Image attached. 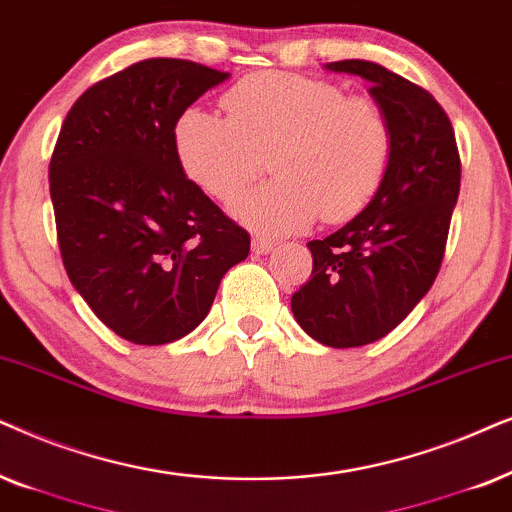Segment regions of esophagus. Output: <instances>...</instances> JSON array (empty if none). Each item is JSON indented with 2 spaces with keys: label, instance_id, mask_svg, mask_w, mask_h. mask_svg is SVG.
I'll return each mask as SVG.
<instances>
[{
  "label": "esophagus",
  "instance_id": "esophagus-1",
  "mask_svg": "<svg viewBox=\"0 0 512 512\" xmlns=\"http://www.w3.org/2000/svg\"><path fill=\"white\" fill-rule=\"evenodd\" d=\"M274 248V241H267V238H252V252H255V255H269Z\"/></svg>",
  "mask_w": 512,
  "mask_h": 512
}]
</instances>
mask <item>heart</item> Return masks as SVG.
Returning a JSON list of instances; mask_svg holds the SVG:
<instances>
[{"mask_svg": "<svg viewBox=\"0 0 512 512\" xmlns=\"http://www.w3.org/2000/svg\"><path fill=\"white\" fill-rule=\"evenodd\" d=\"M222 114L187 107L173 152L194 187L229 203L267 155L275 180L234 203L257 234L283 236L318 220L339 224L370 206L393 156V126L367 95L290 72L250 74L222 95Z\"/></svg>", "mask_w": 512, "mask_h": 512, "instance_id": "obj_1", "label": "heart"}]
</instances>
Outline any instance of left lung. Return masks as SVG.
<instances>
[{
    "label": "left lung",
    "mask_w": 512,
    "mask_h": 512,
    "mask_svg": "<svg viewBox=\"0 0 512 512\" xmlns=\"http://www.w3.org/2000/svg\"><path fill=\"white\" fill-rule=\"evenodd\" d=\"M325 67L370 81L393 126L384 185L349 224L306 243L313 271L292 295L306 335L353 349L386 337L431 290L459 199L461 159L452 121L426 88L370 60Z\"/></svg>",
    "instance_id": "obj_1"
}]
</instances>
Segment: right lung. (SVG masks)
Returning <instances> with one entry per match:
<instances>
[{"label": "right lung", "instance_id": "obj_1", "mask_svg": "<svg viewBox=\"0 0 512 512\" xmlns=\"http://www.w3.org/2000/svg\"><path fill=\"white\" fill-rule=\"evenodd\" d=\"M229 72L140 60L79 95L60 128L49 185L67 276L95 316L133 344L189 335L250 234L182 173L177 114Z\"/></svg>", "mask_w": 512, "mask_h": 512}]
</instances>
